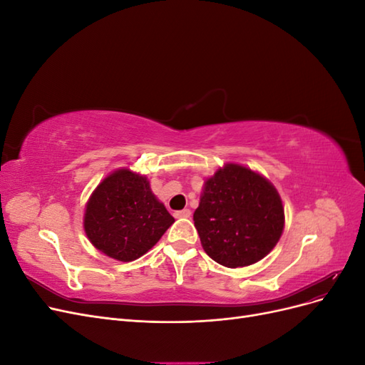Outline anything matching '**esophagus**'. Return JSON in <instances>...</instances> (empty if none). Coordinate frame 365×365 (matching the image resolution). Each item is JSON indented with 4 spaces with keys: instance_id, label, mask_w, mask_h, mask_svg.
<instances>
[{
    "instance_id": "esophagus-1",
    "label": "esophagus",
    "mask_w": 365,
    "mask_h": 365,
    "mask_svg": "<svg viewBox=\"0 0 365 365\" xmlns=\"http://www.w3.org/2000/svg\"><path fill=\"white\" fill-rule=\"evenodd\" d=\"M192 212L189 208H184V210H180V212H175V217H190Z\"/></svg>"
}]
</instances>
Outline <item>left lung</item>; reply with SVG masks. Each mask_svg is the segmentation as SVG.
I'll return each mask as SVG.
<instances>
[{"mask_svg":"<svg viewBox=\"0 0 365 365\" xmlns=\"http://www.w3.org/2000/svg\"><path fill=\"white\" fill-rule=\"evenodd\" d=\"M193 220L210 257L222 267L242 268L267 257L277 245L284 207L268 178L227 163L204 181Z\"/></svg>","mask_w":365,"mask_h":365,"instance_id":"left-lung-1","label":"left lung"}]
</instances>
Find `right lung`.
Listing matches in <instances>:
<instances>
[{
    "mask_svg": "<svg viewBox=\"0 0 365 365\" xmlns=\"http://www.w3.org/2000/svg\"><path fill=\"white\" fill-rule=\"evenodd\" d=\"M175 219L152 193L145 175L128 168L109 173L85 205L83 230L105 256L132 262L146 254Z\"/></svg>",
    "mask_w": 365,
    "mask_h": 365,
    "instance_id": "right-lung-1",
    "label": "right lung"
}]
</instances>
